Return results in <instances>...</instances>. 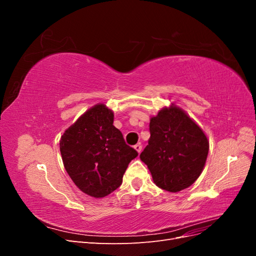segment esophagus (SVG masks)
<instances>
[{"instance_id": "obj_1", "label": "esophagus", "mask_w": 256, "mask_h": 256, "mask_svg": "<svg viewBox=\"0 0 256 256\" xmlns=\"http://www.w3.org/2000/svg\"><path fill=\"white\" fill-rule=\"evenodd\" d=\"M134 147V150H136L138 152H141V150H142V144H141V143L136 144Z\"/></svg>"}]
</instances>
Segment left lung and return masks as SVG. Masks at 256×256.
<instances>
[{
  "mask_svg": "<svg viewBox=\"0 0 256 256\" xmlns=\"http://www.w3.org/2000/svg\"><path fill=\"white\" fill-rule=\"evenodd\" d=\"M150 138L140 158L159 188L178 192L202 173L209 150L204 131L180 108H164L150 118Z\"/></svg>",
  "mask_w": 256,
  "mask_h": 256,
  "instance_id": "1",
  "label": "left lung"
}]
</instances>
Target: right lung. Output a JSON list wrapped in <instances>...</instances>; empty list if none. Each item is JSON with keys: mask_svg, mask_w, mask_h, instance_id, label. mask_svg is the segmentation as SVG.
<instances>
[{"mask_svg": "<svg viewBox=\"0 0 256 256\" xmlns=\"http://www.w3.org/2000/svg\"><path fill=\"white\" fill-rule=\"evenodd\" d=\"M114 114L106 104L90 108L60 140L66 172L85 194L104 198L118 189L138 152L113 126Z\"/></svg>", "mask_w": 256, "mask_h": 256, "instance_id": "1", "label": "right lung"}]
</instances>
